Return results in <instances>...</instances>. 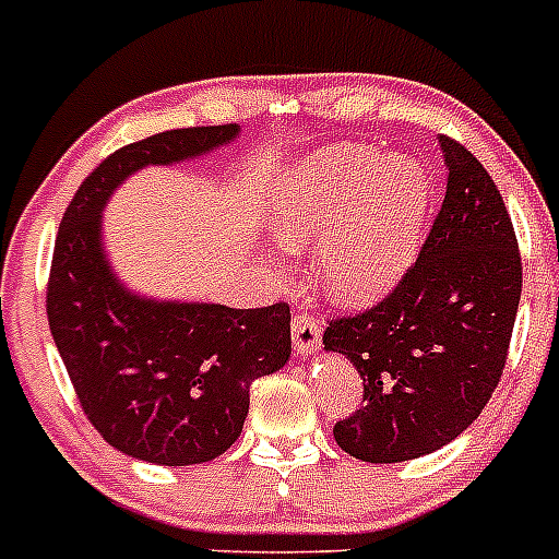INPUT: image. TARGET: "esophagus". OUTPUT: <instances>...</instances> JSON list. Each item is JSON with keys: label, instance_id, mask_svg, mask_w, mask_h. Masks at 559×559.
Masks as SVG:
<instances>
[{"label": "esophagus", "instance_id": "obj_1", "mask_svg": "<svg viewBox=\"0 0 559 559\" xmlns=\"http://www.w3.org/2000/svg\"><path fill=\"white\" fill-rule=\"evenodd\" d=\"M290 338H294V353L296 355H308L313 353L319 344H322V319L308 310L294 316L290 322Z\"/></svg>", "mask_w": 559, "mask_h": 559}]
</instances>
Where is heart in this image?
Here are the masks:
<instances>
[{"label":"heart","instance_id":"b5f03b06","mask_svg":"<svg viewBox=\"0 0 559 559\" xmlns=\"http://www.w3.org/2000/svg\"><path fill=\"white\" fill-rule=\"evenodd\" d=\"M428 192L419 162L338 145L285 170L265 190L263 218L283 249L316 243L319 280L333 299L372 305L417 254Z\"/></svg>","mask_w":559,"mask_h":559}]
</instances>
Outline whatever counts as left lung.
I'll return each mask as SVG.
<instances>
[{"label": "left lung", "mask_w": 559, "mask_h": 559, "mask_svg": "<svg viewBox=\"0 0 559 559\" xmlns=\"http://www.w3.org/2000/svg\"><path fill=\"white\" fill-rule=\"evenodd\" d=\"M439 145L448 190L417 263L386 299L324 330V349L364 378V406L333 428L360 462L448 445L481 414L507 364L523 283L512 218L481 162L451 136Z\"/></svg>", "instance_id": "left-lung-1"}]
</instances>
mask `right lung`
Listing matches in <instances>:
<instances>
[{
  "instance_id": "1",
  "label": "right lung",
  "mask_w": 559,
  "mask_h": 559,
  "mask_svg": "<svg viewBox=\"0 0 559 559\" xmlns=\"http://www.w3.org/2000/svg\"><path fill=\"white\" fill-rule=\"evenodd\" d=\"M240 126L153 133L114 151L63 212L47 319L83 414L108 445L167 467L212 462L235 445L249 389L290 358V308L156 302L117 280L103 251V206L147 165H176L231 142Z\"/></svg>"
}]
</instances>
